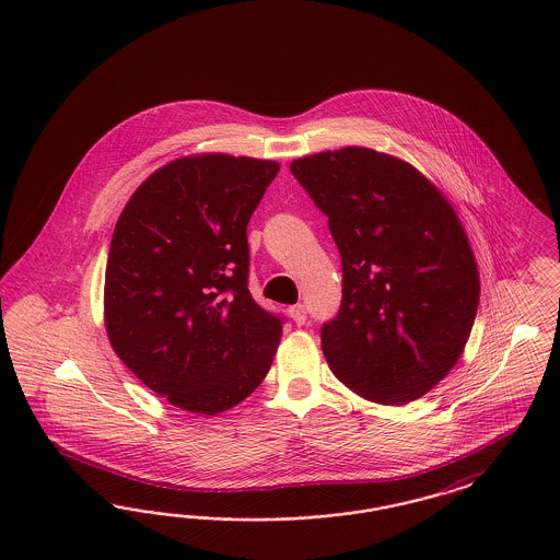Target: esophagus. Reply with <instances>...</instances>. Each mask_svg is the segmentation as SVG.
<instances>
[{
    "mask_svg": "<svg viewBox=\"0 0 560 560\" xmlns=\"http://www.w3.org/2000/svg\"><path fill=\"white\" fill-rule=\"evenodd\" d=\"M290 317L295 325H304L306 323V306L304 304H295L290 308Z\"/></svg>",
    "mask_w": 560,
    "mask_h": 560,
    "instance_id": "esophagus-1",
    "label": "esophagus"
}]
</instances>
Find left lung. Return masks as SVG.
<instances>
[{
    "instance_id": "left-lung-1",
    "label": "left lung",
    "mask_w": 560,
    "mask_h": 560,
    "mask_svg": "<svg viewBox=\"0 0 560 560\" xmlns=\"http://www.w3.org/2000/svg\"><path fill=\"white\" fill-rule=\"evenodd\" d=\"M342 258V304L320 327L334 375L363 399L405 405L462 357L479 268L447 197L411 163L365 147L290 165Z\"/></svg>"
}]
</instances>
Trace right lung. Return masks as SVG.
Returning <instances> with one entry per match:
<instances>
[{
	"instance_id": "obj_1",
	"label": "right lung",
	"mask_w": 560,
	"mask_h": 560,
	"mask_svg": "<svg viewBox=\"0 0 560 560\" xmlns=\"http://www.w3.org/2000/svg\"><path fill=\"white\" fill-rule=\"evenodd\" d=\"M277 161L203 153L133 190L105 275L108 342L174 407L215 416L267 377L283 320L247 290V222Z\"/></svg>"
}]
</instances>
